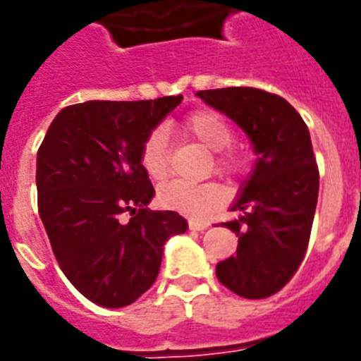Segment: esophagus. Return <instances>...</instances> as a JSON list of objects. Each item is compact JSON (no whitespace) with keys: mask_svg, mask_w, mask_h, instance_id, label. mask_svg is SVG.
Masks as SVG:
<instances>
[{"mask_svg":"<svg viewBox=\"0 0 361 361\" xmlns=\"http://www.w3.org/2000/svg\"><path fill=\"white\" fill-rule=\"evenodd\" d=\"M209 226L211 224L205 222V220H196V218H190L189 220V229H192V231H205Z\"/></svg>","mask_w":361,"mask_h":361,"instance_id":"obj_1","label":"esophagus"}]
</instances>
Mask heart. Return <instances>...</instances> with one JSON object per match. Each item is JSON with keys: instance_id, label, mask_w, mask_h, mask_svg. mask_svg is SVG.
Segmentation results:
<instances>
[{"instance_id": "1", "label": "heart", "mask_w": 361, "mask_h": 361, "mask_svg": "<svg viewBox=\"0 0 361 361\" xmlns=\"http://www.w3.org/2000/svg\"><path fill=\"white\" fill-rule=\"evenodd\" d=\"M185 130L200 143L214 150V166L222 174H238L244 169V157L227 148L233 143L231 124L213 110H198L185 119ZM141 165L152 180H165L171 171L169 161V137L163 128H154L141 147ZM159 204L172 211L204 216L222 202V192L214 183H189L174 180L157 192Z\"/></svg>"}]
</instances>
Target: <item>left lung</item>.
Returning <instances> with one entry per match:
<instances>
[{"mask_svg": "<svg viewBox=\"0 0 361 361\" xmlns=\"http://www.w3.org/2000/svg\"><path fill=\"white\" fill-rule=\"evenodd\" d=\"M196 95L240 126L257 154L233 211L222 224L238 237L237 255L216 264L218 281L246 299L277 293L301 266L310 240L319 171L310 132L283 97L257 87L204 90Z\"/></svg>", "mask_w": 361, "mask_h": 361, "instance_id": "1", "label": "left lung"}]
</instances>
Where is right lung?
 <instances>
[{
  "label": "right lung",
  "mask_w": 361,
  "mask_h": 361,
  "mask_svg": "<svg viewBox=\"0 0 361 361\" xmlns=\"http://www.w3.org/2000/svg\"><path fill=\"white\" fill-rule=\"evenodd\" d=\"M181 99L68 106L38 148V213L60 269L95 305L121 308L141 298L159 274L165 242L187 231L174 211L147 207L154 187L141 165L143 141Z\"/></svg>",
  "instance_id": "right-lung-1"
}]
</instances>
